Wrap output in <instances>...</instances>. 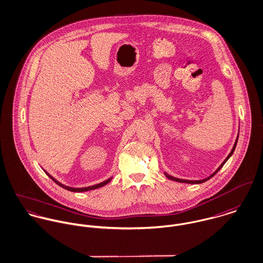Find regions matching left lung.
Masks as SVG:
<instances>
[{"label": "left lung", "mask_w": 263, "mask_h": 263, "mask_svg": "<svg viewBox=\"0 0 263 263\" xmlns=\"http://www.w3.org/2000/svg\"><path fill=\"white\" fill-rule=\"evenodd\" d=\"M238 137L239 135H237V138H236V140H235V143H234V145H233V147H232V149H231V152L229 153V155L227 156V158L223 161V163L218 167V168L216 170L215 172L213 173V174H211L209 177H207V178H205V179H202V180H184V179H179V178H176V177H173V176H171V175H168L167 173H164L165 174V176L167 177V179H170V180H172V181H175V182H179V183H187V184H201V183H204V182H206V181H208L209 179H211L214 175H215L216 173L221 168V167L224 166V164L229 160V158L233 155V153H234V151H235V147H236V144H237V142H238Z\"/></svg>", "instance_id": "1"}]
</instances>
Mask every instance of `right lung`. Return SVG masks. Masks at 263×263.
Instances as JSON below:
<instances>
[{"label":"right lung","mask_w":263,"mask_h":263,"mask_svg":"<svg viewBox=\"0 0 263 263\" xmlns=\"http://www.w3.org/2000/svg\"><path fill=\"white\" fill-rule=\"evenodd\" d=\"M44 172L47 174L48 176L57 184V185H59L60 187H62V188H64V189H66V190H68V191L71 192H86V191H90V190H95V189H97V188H100V187H103V186H105L106 184H108L110 181H111V179H112V177H110V178H108L107 180H105V181H103V182H101V183H99V184H96V185H93V186H88V187H83V188H73V187H68V186H66V185H64V184H62V183H60L59 181H57L54 177H52L48 172H46L45 170H44Z\"/></svg>","instance_id":"1"}]
</instances>
